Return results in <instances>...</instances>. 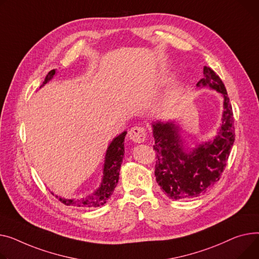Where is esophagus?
I'll return each mask as SVG.
<instances>
[{
  "mask_svg": "<svg viewBox=\"0 0 259 259\" xmlns=\"http://www.w3.org/2000/svg\"><path fill=\"white\" fill-rule=\"evenodd\" d=\"M147 136V130L142 126H134L129 131V139L134 143H144Z\"/></svg>",
  "mask_w": 259,
  "mask_h": 259,
  "instance_id": "esophagus-1",
  "label": "esophagus"
}]
</instances>
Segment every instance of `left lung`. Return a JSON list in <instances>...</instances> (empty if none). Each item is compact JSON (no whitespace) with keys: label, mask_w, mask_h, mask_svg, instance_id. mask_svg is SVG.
<instances>
[{"label":"left lung","mask_w":259,"mask_h":259,"mask_svg":"<svg viewBox=\"0 0 259 259\" xmlns=\"http://www.w3.org/2000/svg\"><path fill=\"white\" fill-rule=\"evenodd\" d=\"M203 75L197 86H209L224 97L222 127L213 142L200 145L186 154L179 129L173 122L153 124L155 176L162 191L174 200L196 198L212 187L226 167L235 139L233 111L225 85L208 66H204Z\"/></svg>","instance_id":"left-lung-1"}]
</instances>
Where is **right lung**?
I'll return each instance as SVG.
<instances>
[{"mask_svg": "<svg viewBox=\"0 0 259 259\" xmlns=\"http://www.w3.org/2000/svg\"><path fill=\"white\" fill-rule=\"evenodd\" d=\"M55 70H52L48 73L44 84H46L49 80L53 78L55 75ZM126 132L119 134L117 137L112 141L110 146L107 149L105 163H104V171H103V180L101 186L97 189V192L89 197L72 200V199H63L59 198V201L67 206H77V207L84 208H94L99 206L104 205L112 195L114 188L118 182L119 168L122 164L124 157V141H125ZM52 195H54L52 193ZM56 198H58L56 196Z\"/></svg>", "mask_w": 259, "mask_h": 259, "instance_id": "add662e5", "label": "right lung"}]
</instances>
